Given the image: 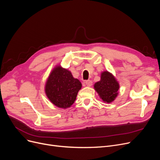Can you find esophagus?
I'll return each mask as SVG.
<instances>
[{
    "instance_id": "esophagus-1",
    "label": "esophagus",
    "mask_w": 160,
    "mask_h": 160,
    "mask_svg": "<svg viewBox=\"0 0 160 160\" xmlns=\"http://www.w3.org/2000/svg\"><path fill=\"white\" fill-rule=\"evenodd\" d=\"M85 84L86 85V86H91L92 85V80H86L85 81Z\"/></svg>"
}]
</instances>
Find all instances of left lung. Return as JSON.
Here are the masks:
<instances>
[{"instance_id":"left-lung-1","label":"left lung","mask_w":160,"mask_h":160,"mask_svg":"<svg viewBox=\"0 0 160 160\" xmlns=\"http://www.w3.org/2000/svg\"><path fill=\"white\" fill-rule=\"evenodd\" d=\"M94 88L102 100L109 103L112 102L116 97L119 84L112 74L105 71L101 74V80L95 84Z\"/></svg>"}]
</instances>
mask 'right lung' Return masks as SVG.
<instances>
[{
  "instance_id": "obj_1",
  "label": "right lung",
  "mask_w": 160,
  "mask_h": 160,
  "mask_svg": "<svg viewBox=\"0 0 160 160\" xmlns=\"http://www.w3.org/2000/svg\"><path fill=\"white\" fill-rule=\"evenodd\" d=\"M81 82L70 71L60 66L55 67L46 82L45 92L50 101L58 107H70L81 89Z\"/></svg>"
}]
</instances>
